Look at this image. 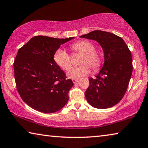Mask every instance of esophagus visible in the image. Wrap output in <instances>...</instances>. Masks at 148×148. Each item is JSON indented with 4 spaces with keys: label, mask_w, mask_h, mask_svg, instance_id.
Wrapping results in <instances>:
<instances>
[{
    "label": "esophagus",
    "mask_w": 148,
    "mask_h": 148,
    "mask_svg": "<svg viewBox=\"0 0 148 148\" xmlns=\"http://www.w3.org/2000/svg\"><path fill=\"white\" fill-rule=\"evenodd\" d=\"M79 81L78 79H72V82H73V83L75 84L76 82H78Z\"/></svg>",
    "instance_id": "esophagus-1"
}]
</instances>
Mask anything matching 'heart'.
Wrapping results in <instances>:
<instances>
[{"mask_svg": "<svg viewBox=\"0 0 148 148\" xmlns=\"http://www.w3.org/2000/svg\"><path fill=\"white\" fill-rule=\"evenodd\" d=\"M70 48L74 52L82 54L80 66L73 67L68 72V76L70 78L78 79L86 76L90 72V66L94 70L99 69L101 64V58L97 52L95 47L91 42L87 40L79 41L73 43ZM54 61L58 66L64 70H68L71 66V57L62 49H58L55 51L53 56Z\"/></svg>", "mask_w": 148, "mask_h": 148, "instance_id": "obj_1", "label": "heart"}]
</instances>
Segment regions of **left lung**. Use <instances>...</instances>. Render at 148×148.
I'll use <instances>...</instances> for the list:
<instances>
[{
  "instance_id": "obj_1",
  "label": "left lung",
  "mask_w": 148,
  "mask_h": 148,
  "mask_svg": "<svg viewBox=\"0 0 148 148\" xmlns=\"http://www.w3.org/2000/svg\"><path fill=\"white\" fill-rule=\"evenodd\" d=\"M99 43L103 51L104 64L95 78H90L85 92L88 102L97 109H107L125 95L132 73V55L121 37L95 30L80 36Z\"/></svg>"
}]
</instances>
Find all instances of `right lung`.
Instances as JSON below:
<instances>
[{
  "label": "right lung",
  "instance_id": "right-lung-1",
  "mask_svg": "<svg viewBox=\"0 0 148 148\" xmlns=\"http://www.w3.org/2000/svg\"><path fill=\"white\" fill-rule=\"evenodd\" d=\"M35 36L18 51L14 62L17 90L27 105L44 113L55 112L69 101L74 85L54 61L60 45L74 39Z\"/></svg>",
  "mask_w": 148,
  "mask_h": 148
}]
</instances>
